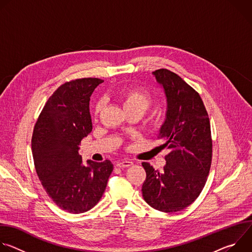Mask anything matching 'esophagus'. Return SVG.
Instances as JSON below:
<instances>
[{"label":"esophagus","mask_w":252,"mask_h":252,"mask_svg":"<svg viewBox=\"0 0 252 252\" xmlns=\"http://www.w3.org/2000/svg\"><path fill=\"white\" fill-rule=\"evenodd\" d=\"M132 164H133V163H132L131 161H129V160H122V161H120V162L117 163V166L120 167V168H125V167H129V166H131Z\"/></svg>","instance_id":"1"}]
</instances>
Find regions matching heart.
Returning a JSON list of instances; mask_svg holds the SVG:
<instances>
[{"label": "heart", "mask_w": 252, "mask_h": 252, "mask_svg": "<svg viewBox=\"0 0 252 252\" xmlns=\"http://www.w3.org/2000/svg\"><path fill=\"white\" fill-rule=\"evenodd\" d=\"M122 101L125 109L127 107H140L145 112L152 103V95L148 91L142 89H131L122 94ZM100 109V104H97L96 112Z\"/></svg>", "instance_id": "obj_1"}]
</instances>
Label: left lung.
Wrapping results in <instances>:
<instances>
[{"label":"left lung","mask_w":252,"mask_h":252,"mask_svg":"<svg viewBox=\"0 0 252 252\" xmlns=\"http://www.w3.org/2000/svg\"><path fill=\"white\" fill-rule=\"evenodd\" d=\"M153 75L166 98L158 137L169 153L162 171L141 163L147 172L141 191L155 209L175 212L190 205L206 183L212 155L210 123L200 95L181 77L166 68Z\"/></svg>","instance_id":"8db88e82"}]
</instances>
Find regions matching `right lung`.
<instances>
[{"mask_svg": "<svg viewBox=\"0 0 252 252\" xmlns=\"http://www.w3.org/2000/svg\"><path fill=\"white\" fill-rule=\"evenodd\" d=\"M103 81L85 78L62 85L50 96L33 128L32 152L45 190L62 209L83 213L101 198L114 165L83 162L80 143L93 129L90 100Z\"/></svg>", "mask_w": 252, "mask_h": 252, "instance_id": "obj_1", "label": "right lung"}]
</instances>
